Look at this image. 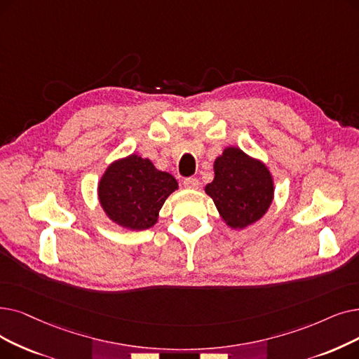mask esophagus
I'll return each mask as SVG.
<instances>
[{
    "label": "esophagus",
    "mask_w": 359,
    "mask_h": 359,
    "mask_svg": "<svg viewBox=\"0 0 359 359\" xmlns=\"http://www.w3.org/2000/svg\"><path fill=\"white\" fill-rule=\"evenodd\" d=\"M183 184H184V188H186V189L195 191V189H198V188H199V180H198V179H195V177H189V179H184Z\"/></svg>",
    "instance_id": "34e87169"
}]
</instances>
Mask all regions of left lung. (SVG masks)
Returning <instances> with one entry per match:
<instances>
[{"instance_id": "8db88e82", "label": "left lung", "mask_w": 359, "mask_h": 359, "mask_svg": "<svg viewBox=\"0 0 359 359\" xmlns=\"http://www.w3.org/2000/svg\"><path fill=\"white\" fill-rule=\"evenodd\" d=\"M214 179L205 186L222 220L242 230L267 214L274 199L269 167L238 147H226L214 161Z\"/></svg>"}]
</instances>
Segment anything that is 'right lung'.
<instances>
[{
    "label": "right lung",
    "instance_id": "add662e5",
    "mask_svg": "<svg viewBox=\"0 0 359 359\" xmlns=\"http://www.w3.org/2000/svg\"><path fill=\"white\" fill-rule=\"evenodd\" d=\"M177 189L179 183L170 173L130 154L105 168L98 182V201L114 224L139 231L157 224L165 199Z\"/></svg>",
    "mask_w": 359,
    "mask_h": 359
}]
</instances>
